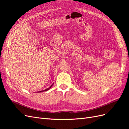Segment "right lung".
<instances>
[{
  "mask_svg": "<svg viewBox=\"0 0 129 129\" xmlns=\"http://www.w3.org/2000/svg\"><path fill=\"white\" fill-rule=\"evenodd\" d=\"M53 84H54V83H53L51 85H50V86L49 88H47V89H45V90H41V91H38V92H44V91H46L48 90L52 87V85H53Z\"/></svg>",
  "mask_w": 129,
  "mask_h": 129,
  "instance_id": "right-lung-1",
  "label": "right lung"
}]
</instances>
